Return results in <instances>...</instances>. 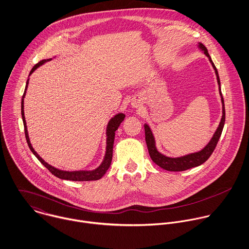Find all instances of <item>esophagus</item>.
Masks as SVG:
<instances>
[{"instance_id":"esophagus-1","label":"esophagus","mask_w":249,"mask_h":249,"mask_svg":"<svg viewBox=\"0 0 249 249\" xmlns=\"http://www.w3.org/2000/svg\"><path fill=\"white\" fill-rule=\"evenodd\" d=\"M139 106H140V104H139L138 101H133V102H132V107H136V108H137V107H139Z\"/></svg>"}]
</instances>
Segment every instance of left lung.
<instances>
[{
	"label": "left lung",
	"mask_w": 249,
	"mask_h": 249,
	"mask_svg": "<svg viewBox=\"0 0 249 249\" xmlns=\"http://www.w3.org/2000/svg\"><path fill=\"white\" fill-rule=\"evenodd\" d=\"M197 48L201 52L204 53V54L209 58L210 63L212 64L215 76H216V81H217V85H218V90H219V95H220V99H221V104H222V116L220 119V122L218 124V127L216 128L214 134L213 135V138L211 139V141L208 142L207 145H205L201 150H199L197 152H194V153H190L181 157H168L165 156L163 154H161L160 152H159V150L157 149V145H156V140L154 137V134L150 128L149 125L147 123L144 124V131H145V142L147 144V148L149 152L150 157L152 159V160L159 165L160 167H161L162 169H165L167 171H184L196 166L201 165L202 163H204L212 155V153L213 152V150L215 148L217 142L221 136L223 127H224V123H225V107H224V101L223 97L221 94V89H220V81H219V76H218V72L208 53L207 48L202 44L198 42L197 43Z\"/></svg>",
	"instance_id": "8db88e82"
}]
</instances>
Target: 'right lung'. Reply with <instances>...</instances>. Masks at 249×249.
I'll list each match as a JSON object with an SVG mask.
<instances>
[{"instance_id":"1","label":"right lung","mask_w":249,"mask_h":249,"mask_svg":"<svg viewBox=\"0 0 249 249\" xmlns=\"http://www.w3.org/2000/svg\"><path fill=\"white\" fill-rule=\"evenodd\" d=\"M52 58H47V59H43L40 62H38L36 65L34 66V68L32 69V71L30 72V76L41 65H43L44 63H46L47 61H50ZM29 76V77H30ZM29 81L30 79H28L27 81V85H26V89H25V92L24 95L22 97V102H21V114H22V119H23V123H24V128H25V136H26V140L28 142V145L30 147L31 151L33 152V154L38 159V160L50 171L53 175H54L55 177L62 179V180H68V181H81V182H85V181H95V180H99L101 179L105 173L107 172V170L108 169L110 163H111V160H112V148H113V142H114V136H115V131L118 129L119 125L121 124V122L124 120L125 118V114L122 112H118L116 113L114 116H112L109 121L107 122V128H106V152H105V156L103 159V161L101 162L98 167H96L95 169L92 170H74V171H67V170H61L58 169L53 165L49 164L48 162H46L36 152L34 149L30 138H29V133H28V127H27V122H26V118H25V112H24V98L26 96V91L28 89V85H29Z\"/></svg>"}]
</instances>
